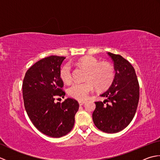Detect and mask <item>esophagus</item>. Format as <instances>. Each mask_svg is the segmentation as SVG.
Returning a JSON list of instances; mask_svg holds the SVG:
<instances>
[{
	"label": "esophagus",
	"mask_w": 160,
	"mask_h": 160,
	"mask_svg": "<svg viewBox=\"0 0 160 160\" xmlns=\"http://www.w3.org/2000/svg\"><path fill=\"white\" fill-rule=\"evenodd\" d=\"M78 102H79V104L80 105V106H82V105H83V104L86 103V102L85 101H79Z\"/></svg>",
	"instance_id": "esophagus-1"
}]
</instances>
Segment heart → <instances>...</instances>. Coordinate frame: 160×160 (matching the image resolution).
<instances>
[{"label":"heart","instance_id":"1","mask_svg":"<svg viewBox=\"0 0 160 160\" xmlns=\"http://www.w3.org/2000/svg\"><path fill=\"white\" fill-rule=\"evenodd\" d=\"M87 69L84 82H74L68 88L69 96L78 100H85L89 95L92 93L95 86L98 90H104L109 87L115 76L114 69L108 62H100L96 58L88 56L81 58L77 62ZM60 78L64 82L69 83L72 80L71 67L69 64L64 65L60 70Z\"/></svg>","mask_w":160,"mask_h":160}]
</instances>
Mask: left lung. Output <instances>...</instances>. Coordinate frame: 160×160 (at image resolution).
I'll list each match as a JSON object with an SVG mask.
<instances>
[{
    "label": "left lung",
    "mask_w": 160,
    "mask_h": 160,
    "mask_svg": "<svg viewBox=\"0 0 160 160\" xmlns=\"http://www.w3.org/2000/svg\"><path fill=\"white\" fill-rule=\"evenodd\" d=\"M113 61L115 74L109 88L96 102L93 121L99 130L115 133L123 130L132 121L137 110L140 87L134 68L120 55L108 52ZM107 103H106V102Z\"/></svg>",
    "instance_id": "1"
}]
</instances>
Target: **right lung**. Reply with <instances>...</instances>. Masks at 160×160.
I'll list each match as a JSON object with an SVG mask.
<instances>
[{
    "label": "right lung",
    "mask_w": 160,
    "mask_h": 160,
    "mask_svg": "<svg viewBox=\"0 0 160 160\" xmlns=\"http://www.w3.org/2000/svg\"><path fill=\"white\" fill-rule=\"evenodd\" d=\"M65 58L51 56L36 62L27 71L22 83L24 105L36 128L52 138L64 136L71 131L78 102L67 98L55 102L56 97L64 98L60 66Z\"/></svg>",
    "instance_id": "add662e5"
}]
</instances>
